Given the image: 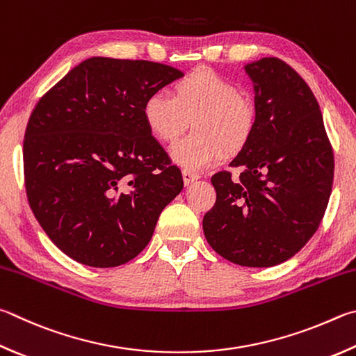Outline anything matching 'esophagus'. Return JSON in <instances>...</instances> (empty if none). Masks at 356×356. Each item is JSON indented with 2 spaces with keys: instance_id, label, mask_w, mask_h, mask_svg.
I'll use <instances>...</instances> for the list:
<instances>
[{
  "instance_id": "1",
  "label": "esophagus",
  "mask_w": 356,
  "mask_h": 356,
  "mask_svg": "<svg viewBox=\"0 0 356 356\" xmlns=\"http://www.w3.org/2000/svg\"><path fill=\"white\" fill-rule=\"evenodd\" d=\"M182 177H184V184L190 185L191 182H195V180L199 177V174L195 172V171H190V170H184Z\"/></svg>"
}]
</instances>
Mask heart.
I'll return each instance as SVG.
<instances>
[{"label":"heart","instance_id":"1","mask_svg":"<svg viewBox=\"0 0 356 356\" xmlns=\"http://www.w3.org/2000/svg\"><path fill=\"white\" fill-rule=\"evenodd\" d=\"M147 129L163 143H174L193 120L195 132L172 147L171 156L185 170H199L235 154L248 143L255 126L252 102L234 82L210 68H196L174 83V96L156 90L143 102Z\"/></svg>","mask_w":356,"mask_h":356}]
</instances>
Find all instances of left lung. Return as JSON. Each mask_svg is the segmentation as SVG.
<instances>
[{
	"label": "left lung",
	"instance_id": "1",
	"mask_svg": "<svg viewBox=\"0 0 356 356\" xmlns=\"http://www.w3.org/2000/svg\"><path fill=\"white\" fill-rule=\"evenodd\" d=\"M245 71L255 86V126L230 163L236 176H211L216 202L202 227L225 260L268 268L296 255L318 230L334 157L318 101L294 68L264 57Z\"/></svg>",
	"mask_w": 356,
	"mask_h": 356
}]
</instances>
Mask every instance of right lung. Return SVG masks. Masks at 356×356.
<instances>
[{
    "label": "right lung",
    "instance_id": "right-lung-1",
    "mask_svg": "<svg viewBox=\"0 0 356 356\" xmlns=\"http://www.w3.org/2000/svg\"><path fill=\"white\" fill-rule=\"evenodd\" d=\"M182 76L149 60L92 57L44 93L23 141L31 210L77 263L137 257L184 179L143 120L146 96Z\"/></svg>",
    "mask_w": 356,
    "mask_h": 356
}]
</instances>
